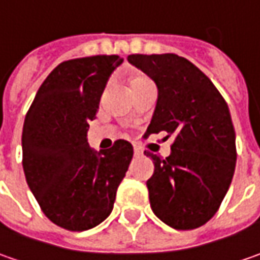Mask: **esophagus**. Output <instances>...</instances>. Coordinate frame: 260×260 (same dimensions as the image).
<instances>
[{"mask_svg":"<svg viewBox=\"0 0 260 260\" xmlns=\"http://www.w3.org/2000/svg\"><path fill=\"white\" fill-rule=\"evenodd\" d=\"M134 154H135V155H141L142 154L141 147H138V145H134Z\"/></svg>","mask_w":260,"mask_h":260,"instance_id":"1","label":"esophagus"}]
</instances>
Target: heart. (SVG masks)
Segmentation results:
<instances>
[{"instance_id":"heart-1","label":"heart","mask_w":260,"mask_h":260,"mask_svg":"<svg viewBox=\"0 0 260 260\" xmlns=\"http://www.w3.org/2000/svg\"><path fill=\"white\" fill-rule=\"evenodd\" d=\"M147 84H152L151 78L145 77V75H137L132 81H131V88H137V87H141V85H147Z\"/></svg>"}]
</instances>
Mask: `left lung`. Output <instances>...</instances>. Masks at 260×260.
Returning a JSON list of instances; mask_svg holds the SVG:
<instances>
[{
  "mask_svg": "<svg viewBox=\"0 0 260 260\" xmlns=\"http://www.w3.org/2000/svg\"><path fill=\"white\" fill-rule=\"evenodd\" d=\"M151 77L158 99L145 137L167 132L172 152L147 180L152 212L176 230H193L220 208L236 169V132L220 91L198 67L175 53L129 55Z\"/></svg>",
  "mask_w": 260,
  "mask_h": 260,
  "instance_id": "left-lung-1",
  "label": "left lung"
}]
</instances>
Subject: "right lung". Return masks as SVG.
<instances>
[{
	"label": "right lung",
	"mask_w": 260,
	"mask_h": 260,
	"mask_svg": "<svg viewBox=\"0 0 260 260\" xmlns=\"http://www.w3.org/2000/svg\"><path fill=\"white\" fill-rule=\"evenodd\" d=\"M123 59L96 55L59 63L36 93L23 125V170L40 209L70 232H84L110 215L134 148L125 140L97 152L88 147L109 77Z\"/></svg>",
	"instance_id": "add662e5"
}]
</instances>
